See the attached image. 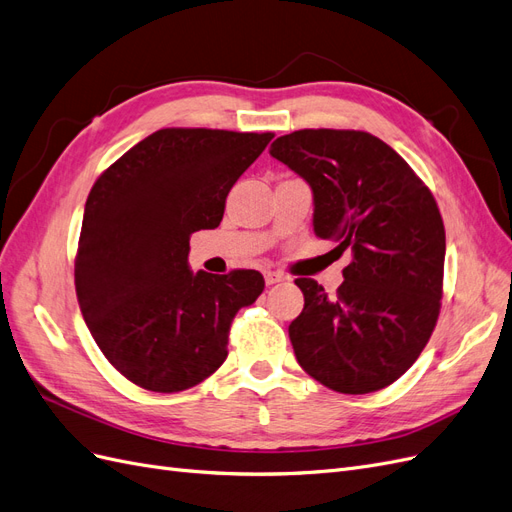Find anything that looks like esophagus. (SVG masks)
Listing matches in <instances>:
<instances>
[{
  "label": "esophagus",
  "mask_w": 512,
  "mask_h": 512,
  "mask_svg": "<svg viewBox=\"0 0 512 512\" xmlns=\"http://www.w3.org/2000/svg\"><path fill=\"white\" fill-rule=\"evenodd\" d=\"M263 278H266V285H276V283H283V280H285L283 274L272 272V270H268L266 274H263Z\"/></svg>",
  "instance_id": "obj_1"
}]
</instances>
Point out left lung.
Here are the masks:
<instances>
[{
    "mask_svg": "<svg viewBox=\"0 0 512 512\" xmlns=\"http://www.w3.org/2000/svg\"><path fill=\"white\" fill-rule=\"evenodd\" d=\"M270 155L315 197V234L351 249L336 295L298 278L304 310L289 338L298 364L340 393L391 385L430 340L442 298L444 225L432 191L368 131L300 129Z\"/></svg>",
    "mask_w": 512,
    "mask_h": 512,
    "instance_id": "left-lung-1",
    "label": "left lung"
}]
</instances>
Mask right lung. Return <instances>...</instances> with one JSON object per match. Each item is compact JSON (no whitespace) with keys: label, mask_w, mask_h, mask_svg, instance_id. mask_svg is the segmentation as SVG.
<instances>
[{"label":"right lung","mask_w":512,"mask_h":512,"mask_svg":"<svg viewBox=\"0 0 512 512\" xmlns=\"http://www.w3.org/2000/svg\"><path fill=\"white\" fill-rule=\"evenodd\" d=\"M274 134L168 127L95 180L74 261L82 317L127 381L176 393L227 357L229 327L266 283L257 270H189V236L219 227L227 193Z\"/></svg>","instance_id":"add662e5"}]
</instances>
